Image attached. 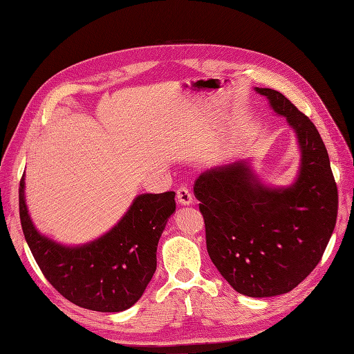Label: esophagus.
<instances>
[{
  "mask_svg": "<svg viewBox=\"0 0 354 354\" xmlns=\"http://www.w3.org/2000/svg\"><path fill=\"white\" fill-rule=\"evenodd\" d=\"M176 198H178V203L180 205H189V204H192V194H191L189 188L185 187V185H182L180 188H178Z\"/></svg>",
  "mask_w": 354,
  "mask_h": 354,
  "instance_id": "34e87169",
  "label": "esophagus"
}]
</instances>
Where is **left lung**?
<instances>
[{
    "mask_svg": "<svg viewBox=\"0 0 354 354\" xmlns=\"http://www.w3.org/2000/svg\"><path fill=\"white\" fill-rule=\"evenodd\" d=\"M255 90L296 133V180L267 187L239 160L205 170L194 194L218 272L241 295L270 297L293 290L318 266L335 227L338 192L317 127L280 91Z\"/></svg>",
    "mask_w": 354,
    "mask_h": 354,
    "instance_id": "8db88e82",
    "label": "left lung"
}]
</instances>
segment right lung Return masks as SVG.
Segmentation results:
<instances>
[{
	"instance_id": "add662e5",
	"label": "right lung",
	"mask_w": 354,
	"mask_h": 354,
	"mask_svg": "<svg viewBox=\"0 0 354 354\" xmlns=\"http://www.w3.org/2000/svg\"><path fill=\"white\" fill-rule=\"evenodd\" d=\"M20 221L36 263L46 280L74 305L97 312H121L142 296L156 271L157 243L175 213V192L141 194L103 236L65 246L41 234L19 188Z\"/></svg>"
}]
</instances>
